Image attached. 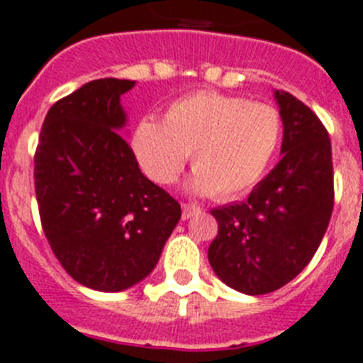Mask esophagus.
<instances>
[{
  "label": "esophagus",
  "instance_id": "esophagus-1",
  "mask_svg": "<svg viewBox=\"0 0 363 363\" xmlns=\"http://www.w3.org/2000/svg\"><path fill=\"white\" fill-rule=\"evenodd\" d=\"M201 211V208H199V206H195V204H182V218H191L193 215H195V213H199Z\"/></svg>",
  "mask_w": 363,
  "mask_h": 363
}]
</instances>
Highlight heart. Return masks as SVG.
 Instances as JSON below:
<instances>
[{
  "mask_svg": "<svg viewBox=\"0 0 363 363\" xmlns=\"http://www.w3.org/2000/svg\"><path fill=\"white\" fill-rule=\"evenodd\" d=\"M283 140V116L270 104L199 91L168 104L162 120L141 118L130 148L155 184H172L191 154L189 188L233 199L258 184Z\"/></svg>",
  "mask_w": 363,
  "mask_h": 363,
  "instance_id": "1",
  "label": "heart"
}]
</instances>
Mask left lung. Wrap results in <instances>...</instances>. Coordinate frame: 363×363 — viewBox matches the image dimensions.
Wrapping results in <instances>:
<instances>
[{"label":"left lung","instance_id":"obj_1","mask_svg":"<svg viewBox=\"0 0 363 363\" xmlns=\"http://www.w3.org/2000/svg\"><path fill=\"white\" fill-rule=\"evenodd\" d=\"M274 96L283 116V157L245 202L211 211L218 235L209 245V265L228 286L249 296L274 292L301 274L333 211L326 127L294 94Z\"/></svg>","mask_w":363,"mask_h":363}]
</instances>
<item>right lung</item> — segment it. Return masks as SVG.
I'll use <instances>...</instances> for the list:
<instances>
[{
  "label": "right lung",
  "mask_w": 363,
  "mask_h": 363,
  "mask_svg": "<svg viewBox=\"0 0 363 363\" xmlns=\"http://www.w3.org/2000/svg\"><path fill=\"white\" fill-rule=\"evenodd\" d=\"M134 80L100 79L52 105L33 157L40 223L74 281L121 292L157 265L181 218L170 193L141 174L120 135V96Z\"/></svg>",
  "instance_id": "1"
}]
</instances>
